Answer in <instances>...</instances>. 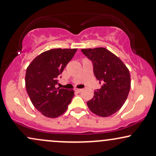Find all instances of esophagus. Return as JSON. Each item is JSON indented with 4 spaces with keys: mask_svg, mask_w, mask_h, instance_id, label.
<instances>
[{
    "mask_svg": "<svg viewBox=\"0 0 156 156\" xmlns=\"http://www.w3.org/2000/svg\"><path fill=\"white\" fill-rule=\"evenodd\" d=\"M82 90H83L82 89H75V91H76L77 92H80Z\"/></svg>",
    "mask_w": 156,
    "mask_h": 156,
    "instance_id": "34e87169",
    "label": "esophagus"
}]
</instances>
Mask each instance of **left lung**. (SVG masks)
<instances>
[{"label":"left lung","instance_id":"1","mask_svg":"<svg viewBox=\"0 0 156 156\" xmlns=\"http://www.w3.org/2000/svg\"><path fill=\"white\" fill-rule=\"evenodd\" d=\"M93 64V72L101 88L94 91V97L87 102L90 111L100 117H106L122 106L130 89L128 68L119 58L104 48L82 49Z\"/></svg>","mask_w":156,"mask_h":156}]
</instances>
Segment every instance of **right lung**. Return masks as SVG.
Wrapping results in <instances>:
<instances>
[{
	"instance_id": "1",
	"label": "right lung",
	"mask_w": 156,
	"mask_h": 156,
	"mask_svg": "<svg viewBox=\"0 0 156 156\" xmlns=\"http://www.w3.org/2000/svg\"><path fill=\"white\" fill-rule=\"evenodd\" d=\"M76 51L77 49H51L36 57L27 68V93L35 108L45 117H59L72 101L74 91L56 88L55 85Z\"/></svg>"
}]
</instances>
